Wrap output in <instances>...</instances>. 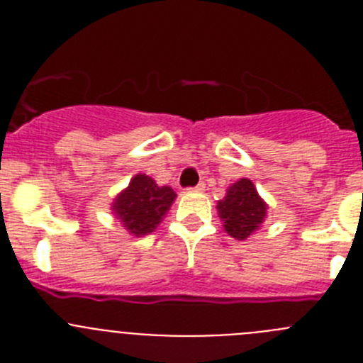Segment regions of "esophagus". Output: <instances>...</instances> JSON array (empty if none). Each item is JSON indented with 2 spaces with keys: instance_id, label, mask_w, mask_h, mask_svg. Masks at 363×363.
I'll return each mask as SVG.
<instances>
[{
  "instance_id": "34e87169",
  "label": "esophagus",
  "mask_w": 363,
  "mask_h": 363,
  "mask_svg": "<svg viewBox=\"0 0 363 363\" xmlns=\"http://www.w3.org/2000/svg\"><path fill=\"white\" fill-rule=\"evenodd\" d=\"M205 189V184H198L196 187H192V189H189V191L191 192H201Z\"/></svg>"
}]
</instances>
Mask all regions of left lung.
<instances>
[{
	"label": "left lung",
	"mask_w": 363,
	"mask_h": 363,
	"mask_svg": "<svg viewBox=\"0 0 363 363\" xmlns=\"http://www.w3.org/2000/svg\"><path fill=\"white\" fill-rule=\"evenodd\" d=\"M223 229L236 240H247L267 216V203L259 196L251 179L240 178L227 189L223 200L216 205Z\"/></svg>",
	"instance_id": "obj_1"
}]
</instances>
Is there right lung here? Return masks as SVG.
Segmentation results:
<instances>
[{
	"label": "right lung",
	"mask_w": 363,
	"mask_h": 363,
	"mask_svg": "<svg viewBox=\"0 0 363 363\" xmlns=\"http://www.w3.org/2000/svg\"><path fill=\"white\" fill-rule=\"evenodd\" d=\"M176 192L171 187H160L150 176L136 174L129 187L121 191L112 203V213L133 236H147L162 223L171 209Z\"/></svg>",
	"instance_id": "obj_1"
}]
</instances>
